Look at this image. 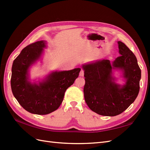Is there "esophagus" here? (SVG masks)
<instances>
[{"label": "esophagus", "mask_w": 150, "mask_h": 150, "mask_svg": "<svg viewBox=\"0 0 150 150\" xmlns=\"http://www.w3.org/2000/svg\"><path fill=\"white\" fill-rule=\"evenodd\" d=\"M84 70L81 69V71H80V73H79V76H80V77H83V76H84Z\"/></svg>", "instance_id": "obj_1"}]
</instances>
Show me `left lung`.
<instances>
[{
    "mask_svg": "<svg viewBox=\"0 0 150 150\" xmlns=\"http://www.w3.org/2000/svg\"><path fill=\"white\" fill-rule=\"evenodd\" d=\"M120 56L113 62L103 59L82 65L84 71L85 101L90 109L103 116H116L136 99L140 89L141 70L135 55L123 42L118 41ZM113 69L123 72L125 84L115 82Z\"/></svg>",
    "mask_w": 150,
    "mask_h": 150,
    "instance_id": "left-lung-1",
    "label": "left lung"
}]
</instances>
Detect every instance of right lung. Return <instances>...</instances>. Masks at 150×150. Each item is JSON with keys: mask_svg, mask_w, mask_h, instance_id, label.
<instances>
[{"mask_svg": "<svg viewBox=\"0 0 150 150\" xmlns=\"http://www.w3.org/2000/svg\"><path fill=\"white\" fill-rule=\"evenodd\" d=\"M46 41H37L21 51L11 68L12 93L18 103L28 112L47 115L55 111L63 100L66 90L79 77L81 68L69 71H53L39 83H32L29 79L31 65L42 56Z\"/></svg>", "mask_w": 150, "mask_h": 150, "instance_id": "1", "label": "right lung"}]
</instances>
